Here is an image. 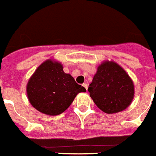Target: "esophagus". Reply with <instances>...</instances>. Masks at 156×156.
Segmentation results:
<instances>
[{"instance_id":"34e87169","label":"esophagus","mask_w":156,"mask_h":156,"mask_svg":"<svg viewBox=\"0 0 156 156\" xmlns=\"http://www.w3.org/2000/svg\"><path fill=\"white\" fill-rule=\"evenodd\" d=\"M82 86H83V87H84L86 90L87 89V83H83V84H82Z\"/></svg>"}]
</instances>
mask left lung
<instances>
[{
    "instance_id": "left-lung-1",
    "label": "left lung",
    "mask_w": 156,
    "mask_h": 156,
    "mask_svg": "<svg viewBox=\"0 0 156 156\" xmlns=\"http://www.w3.org/2000/svg\"><path fill=\"white\" fill-rule=\"evenodd\" d=\"M87 90L96 106L108 114L127 108L135 93L133 81L125 70L108 60L98 67Z\"/></svg>"
}]
</instances>
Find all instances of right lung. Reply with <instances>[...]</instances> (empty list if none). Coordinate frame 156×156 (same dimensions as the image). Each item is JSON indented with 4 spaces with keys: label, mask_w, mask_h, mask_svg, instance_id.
I'll use <instances>...</instances> for the list:
<instances>
[{
    "label": "right lung",
    "mask_w": 156,
    "mask_h": 156,
    "mask_svg": "<svg viewBox=\"0 0 156 156\" xmlns=\"http://www.w3.org/2000/svg\"><path fill=\"white\" fill-rule=\"evenodd\" d=\"M26 91L33 108L45 115H57L70 106L77 94L86 89L64 73L60 62L47 60L30 77Z\"/></svg>",
    "instance_id": "add662e5"
}]
</instances>
